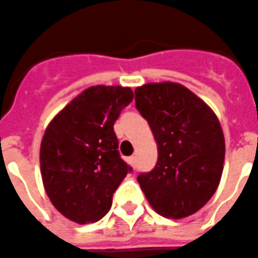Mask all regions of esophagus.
Returning a JSON list of instances; mask_svg holds the SVG:
<instances>
[{
	"instance_id": "34e87169",
	"label": "esophagus",
	"mask_w": 258,
	"mask_h": 258,
	"mask_svg": "<svg viewBox=\"0 0 258 258\" xmlns=\"http://www.w3.org/2000/svg\"><path fill=\"white\" fill-rule=\"evenodd\" d=\"M127 162L131 163L132 166H136V156H131V158H127Z\"/></svg>"
}]
</instances>
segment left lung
Segmentation results:
<instances>
[{
    "label": "left lung",
    "mask_w": 258,
    "mask_h": 258,
    "mask_svg": "<svg viewBox=\"0 0 258 258\" xmlns=\"http://www.w3.org/2000/svg\"><path fill=\"white\" fill-rule=\"evenodd\" d=\"M134 94L158 145L155 167L137 177L141 189L160 215L195 214L213 197L223 172L226 149L217 116L179 83H149Z\"/></svg>",
    "instance_id": "obj_1"
}]
</instances>
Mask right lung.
Instances as JSON below:
<instances>
[{
  "label": "right lung",
  "mask_w": 258,
  "mask_h": 258,
  "mask_svg": "<svg viewBox=\"0 0 258 258\" xmlns=\"http://www.w3.org/2000/svg\"><path fill=\"white\" fill-rule=\"evenodd\" d=\"M133 96L129 87L94 86L48 125L40 147L41 177L50 202L70 221L102 219L116 189L133 171L121 159L113 131Z\"/></svg>",
  "instance_id": "obj_1"
}]
</instances>
